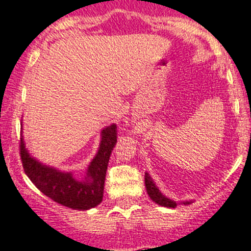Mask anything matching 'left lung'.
I'll return each instance as SVG.
<instances>
[{
  "label": "left lung",
  "instance_id": "8db88e82",
  "mask_svg": "<svg viewBox=\"0 0 251 251\" xmlns=\"http://www.w3.org/2000/svg\"><path fill=\"white\" fill-rule=\"evenodd\" d=\"M145 187L150 199L152 200L153 202H156L157 205H161V206L165 207H172V209H175L177 205H179V202L173 201V200H171L170 198H167L166 195H163L162 193L160 192V189L157 188L156 183L153 182V179L150 177V175H149L148 172L145 173ZM192 202L193 201H183L182 204L189 205L192 204Z\"/></svg>",
  "mask_w": 251,
  "mask_h": 251
}]
</instances>
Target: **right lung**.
Instances as JSON below:
<instances>
[{
    "mask_svg": "<svg viewBox=\"0 0 251 251\" xmlns=\"http://www.w3.org/2000/svg\"><path fill=\"white\" fill-rule=\"evenodd\" d=\"M21 136V158L24 171L42 194L73 210L93 209L102 201L106 171L117 143V126L115 123L101 130L99 150L81 180L75 179L72 172H63L34 158L26 149L23 135Z\"/></svg>",
    "mask_w": 251,
    "mask_h": 251,
    "instance_id": "obj_1",
    "label": "right lung"
}]
</instances>
